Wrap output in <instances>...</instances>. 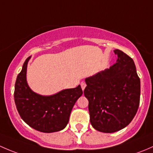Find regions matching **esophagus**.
<instances>
[{"label":"esophagus","mask_w":153,"mask_h":153,"mask_svg":"<svg viewBox=\"0 0 153 153\" xmlns=\"http://www.w3.org/2000/svg\"><path fill=\"white\" fill-rule=\"evenodd\" d=\"M85 87H86L85 82H82L81 83V88H82V91H84Z\"/></svg>","instance_id":"1"}]
</instances>
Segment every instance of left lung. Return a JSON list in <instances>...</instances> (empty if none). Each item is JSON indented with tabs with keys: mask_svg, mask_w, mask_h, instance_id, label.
<instances>
[{
	"mask_svg": "<svg viewBox=\"0 0 153 153\" xmlns=\"http://www.w3.org/2000/svg\"><path fill=\"white\" fill-rule=\"evenodd\" d=\"M114 53L118 56L116 63L85 79L84 95L88 100L91 124L102 133L127 127L140 102L141 82L133 59L119 49Z\"/></svg>",
	"mask_w": 153,
	"mask_h": 153,
	"instance_id": "left-lung-1",
	"label": "left lung"
}]
</instances>
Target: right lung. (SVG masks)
<instances>
[{
    "instance_id": "obj_1",
    "label": "right lung",
    "mask_w": 153,
    "mask_h": 153,
    "mask_svg": "<svg viewBox=\"0 0 153 153\" xmlns=\"http://www.w3.org/2000/svg\"><path fill=\"white\" fill-rule=\"evenodd\" d=\"M23 63L15 85V102L21 119L28 125L42 133H53L63 130L69 121L71 112L76 100L82 94L76 88L65 89L51 96H42L33 92L26 82L27 64Z\"/></svg>"
}]
</instances>
